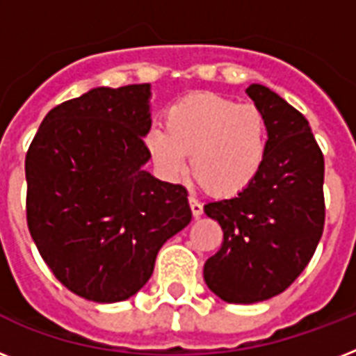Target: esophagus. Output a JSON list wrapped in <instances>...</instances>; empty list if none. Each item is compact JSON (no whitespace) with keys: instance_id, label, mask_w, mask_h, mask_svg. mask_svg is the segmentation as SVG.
I'll return each instance as SVG.
<instances>
[{"instance_id":"1","label":"esophagus","mask_w":356,"mask_h":356,"mask_svg":"<svg viewBox=\"0 0 356 356\" xmlns=\"http://www.w3.org/2000/svg\"><path fill=\"white\" fill-rule=\"evenodd\" d=\"M190 209H192V214H194V218H200L201 214H203V205H201L200 201L195 200V197H190Z\"/></svg>"}]
</instances>
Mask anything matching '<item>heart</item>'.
<instances>
[{"label":"heart","instance_id":"heart-1","mask_svg":"<svg viewBox=\"0 0 356 356\" xmlns=\"http://www.w3.org/2000/svg\"><path fill=\"white\" fill-rule=\"evenodd\" d=\"M145 145L161 173L177 179L190 156V173L207 194L231 200L262 172L270 127L254 103H238L216 92H194L164 111V131L151 129Z\"/></svg>","mask_w":356,"mask_h":356}]
</instances>
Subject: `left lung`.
<instances>
[{
    "mask_svg": "<svg viewBox=\"0 0 356 356\" xmlns=\"http://www.w3.org/2000/svg\"><path fill=\"white\" fill-rule=\"evenodd\" d=\"M245 92L268 118V159L243 194L205 205L223 242L203 268L218 298L242 305L284 292L310 262L325 225V161L309 122L266 86Z\"/></svg>",
    "mask_w": 356,
    "mask_h": 356,
    "instance_id": "obj_1",
    "label": "left lung"
}]
</instances>
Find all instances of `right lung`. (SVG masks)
<instances>
[{
	"mask_svg": "<svg viewBox=\"0 0 356 356\" xmlns=\"http://www.w3.org/2000/svg\"><path fill=\"white\" fill-rule=\"evenodd\" d=\"M149 85L94 88L51 108L25 155L27 227L53 275L96 303L149 281L162 243L192 220L183 184L144 170Z\"/></svg>",
	"mask_w": 356,
	"mask_h": 356,
	"instance_id": "1",
	"label": "right lung"
}]
</instances>
